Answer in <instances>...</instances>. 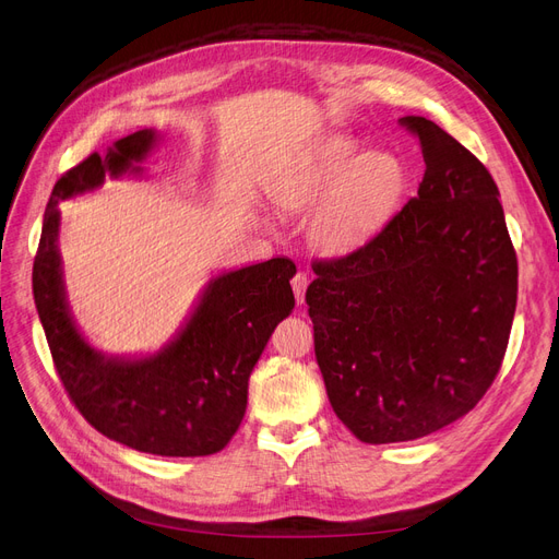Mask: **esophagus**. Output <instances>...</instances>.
<instances>
[{"instance_id": "obj_1", "label": "esophagus", "mask_w": 559, "mask_h": 559, "mask_svg": "<svg viewBox=\"0 0 559 559\" xmlns=\"http://www.w3.org/2000/svg\"><path fill=\"white\" fill-rule=\"evenodd\" d=\"M308 275L306 273H296L294 280H292V286H294V296L298 302L306 300V289H308Z\"/></svg>"}]
</instances>
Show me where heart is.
<instances>
[{
	"label": "heart",
	"instance_id": "heart-1",
	"mask_svg": "<svg viewBox=\"0 0 559 559\" xmlns=\"http://www.w3.org/2000/svg\"><path fill=\"white\" fill-rule=\"evenodd\" d=\"M405 165L389 151H366L352 134L321 140L273 189L282 210L306 212L317 205L310 240L326 253H347L366 245L389 222L405 191Z\"/></svg>",
	"mask_w": 559,
	"mask_h": 559
}]
</instances>
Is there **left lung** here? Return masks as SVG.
I'll use <instances>...</instances> for the list:
<instances>
[{
	"label": "left lung",
	"mask_w": 559,
	"mask_h": 559,
	"mask_svg": "<svg viewBox=\"0 0 559 559\" xmlns=\"http://www.w3.org/2000/svg\"><path fill=\"white\" fill-rule=\"evenodd\" d=\"M417 198L373 240L314 263L306 302L335 415L364 443L429 436L495 382L518 300V259L487 167L425 116Z\"/></svg>",
	"instance_id": "left-lung-1"
}]
</instances>
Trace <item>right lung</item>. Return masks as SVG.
Here are the masks:
<instances>
[{
	"mask_svg": "<svg viewBox=\"0 0 559 559\" xmlns=\"http://www.w3.org/2000/svg\"><path fill=\"white\" fill-rule=\"evenodd\" d=\"M158 142L138 130L64 173L44 212L32 270L37 312L58 376L79 413L116 443L160 456H205L224 450L247 411L253 366L275 326L294 310L289 259L228 270L212 277L189 319L167 345L142 357H109L95 349L72 317L58 249L62 200L142 175Z\"/></svg>",
	"mask_w": 559,
	"mask_h": 559,
	"instance_id": "obj_1",
	"label": "right lung"
}]
</instances>
